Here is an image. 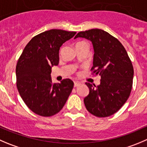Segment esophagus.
<instances>
[{"label":"esophagus","instance_id":"1","mask_svg":"<svg viewBox=\"0 0 147 147\" xmlns=\"http://www.w3.org/2000/svg\"><path fill=\"white\" fill-rule=\"evenodd\" d=\"M79 85H81V83L79 82H77V81H75L74 82V86L76 87V86H79Z\"/></svg>","mask_w":147,"mask_h":147}]
</instances>
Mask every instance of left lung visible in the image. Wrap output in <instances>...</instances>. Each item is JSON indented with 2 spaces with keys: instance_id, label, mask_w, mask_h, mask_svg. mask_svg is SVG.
Masks as SVG:
<instances>
[{
  "instance_id": "obj_1",
  "label": "left lung",
  "mask_w": 147,
  "mask_h": 147,
  "mask_svg": "<svg viewBox=\"0 0 147 147\" xmlns=\"http://www.w3.org/2000/svg\"><path fill=\"white\" fill-rule=\"evenodd\" d=\"M90 40L94 48L92 71L100 75V85L86 83L89 93L84 100L86 110L99 117H108L125 104L131 94L134 68L125 47L107 32L92 29L80 32L74 37Z\"/></svg>"
}]
</instances>
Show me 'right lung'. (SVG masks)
<instances>
[{
  "label": "right lung",
  "instance_id": "obj_1",
  "mask_svg": "<svg viewBox=\"0 0 147 147\" xmlns=\"http://www.w3.org/2000/svg\"><path fill=\"white\" fill-rule=\"evenodd\" d=\"M76 32L50 29L34 36L24 49L16 68V86L28 107L44 117L61 110L74 87L69 79L53 84L51 68L59 63V50Z\"/></svg>",
  "mask_w": 147,
  "mask_h": 147
}]
</instances>
